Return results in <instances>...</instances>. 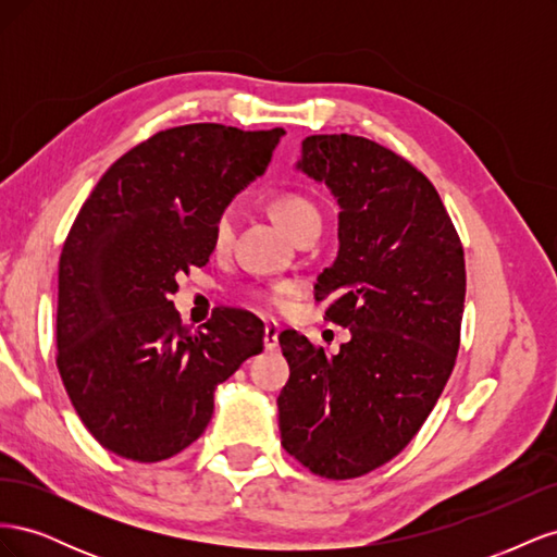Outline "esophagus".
Here are the masks:
<instances>
[{
	"instance_id": "34e87169",
	"label": "esophagus",
	"mask_w": 557,
	"mask_h": 557,
	"mask_svg": "<svg viewBox=\"0 0 557 557\" xmlns=\"http://www.w3.org/2000/svg\"><path fill=\"white\" fill-rule=\"evenodd\" d=\"M278 334H281L278 323H274V320H267L264 323V350H274L278 346Z\"/></svg>"
}]
</instances>
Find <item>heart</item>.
<instances>
[{"label":"heart","mask_w":557,"mask_h":557,"mask_svg":"<svg viewBox=\"0 0 557 557\" xmlns=\"http://www.w3.org/2000/svg\"><path fill=\"white\" fill-rule=\"evenodd\" d=\"M269 211H272L274 221L278 223V227L285 234H288L290 239H297L299 232L307 230L311 223H320L318 207L311 199H307L305 195H297V193H283V195L274 197ZM234 223H237V213H234V209H225L221 215H218L215 230H213V242L218 248H223L232 242ZM256 297L262 301V305H269V307L281 305V293H276V290H258Z\"/></svg>","instance_id":"heart-1"}]
</instances>
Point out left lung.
Here are the masks:
<instances>
[{"instance_id": "8db88e82", "label": "left lung", "mask_w": 557, "mask_h": 557, "mask_svg": "<svg viewBox=\"0 0 557 557\" xmlns=\"http://www.w3.org/2000/svg\"><path fill=\"white\" fill-rule=\"evenodd\" d=\"M295 170L339 205V252L315 283L350 330L327 358L278 334L290 379L276 399L281 444L325 479L367 474L407 446L434 409L460 348L465 252L434 185L393 150L313 134Z\"/></svg>"}]
</instances>
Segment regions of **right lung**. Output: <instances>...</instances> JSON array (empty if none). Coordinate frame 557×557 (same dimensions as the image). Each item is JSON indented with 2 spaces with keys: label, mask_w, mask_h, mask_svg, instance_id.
<instances>
[{
  "label": "right lung",
  "mask_w": 557,
  "mask_h": 557,
  "mask_svg": "<svg viewBox=\"0 0 557 557\" xmlns=\"http://www.w3.org/2000/svg\"><path fill=\"white\" fill-rule=\"evenodd\" d=\"M283 127L195 123L115 160L81 207L60 256L58 369L78 418L107 450L160 462L213 416V393L258 356V318L218 309L185 327L170 295L205 267L234 195L264 174Z\"/></svg>",
  "instance_id": "obj_1"
}]
</instances>
